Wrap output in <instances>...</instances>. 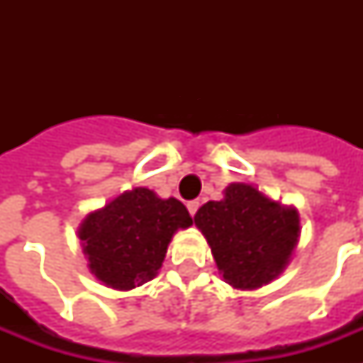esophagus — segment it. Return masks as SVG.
Segmentation results:
<instances>
[{"label": "esophagus", "mask_w": 363, "mask_h": 363, "mask_svg": "<svg viewBox=\"0 0 363 363\" xmlns=\"http://www.w3.org/2000/svg\"><path fill=\"white\" fill-rule=\"evenodd\" d=\"M188 211H190V215H196V213H198V209H199V201L198 199H194V201H188Z\"/></svg>", "instance_id": "1"}]
</instances>
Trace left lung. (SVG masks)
Masks as SVG:
<instances>
[{
  "label": "left lung",
  "mask_w": 363,
  "mask_h": 363,
  "mask_svg": "<svg viewBox=\"0 0 363 363\" xmlns=\"http://www.w3.org/2000/svg\"><path fill=\"white\" fill-rule=\"evenodd\" d=\"M222 277L235 288H259L288 264L299 238L292 207L269 201L250 184H230L222 201H207L194 216Z\"/></svg>",
  "instance_id": "1"
}]
</instances>
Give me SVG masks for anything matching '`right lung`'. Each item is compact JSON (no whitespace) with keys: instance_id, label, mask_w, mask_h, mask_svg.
Returning a JSON list of instances; mask_svg holds the SVG:
<instances>
[{"instance_id":"right-lung-1","label":"right lung","mask_w":363,"mask_h":363,"mask_svg":"<svg viewBox=\"0 0 363 363\" xmlns=\"http://www.w3.org/2000/svg\"><path fill=\"white\" fill-rule=\"evenodd\" d=\"M190 224L179 199L135 188L88 215L79 238L94 275L111 288L131 290L156 277L173 233Z\"/></svg>"}]
</instances>
